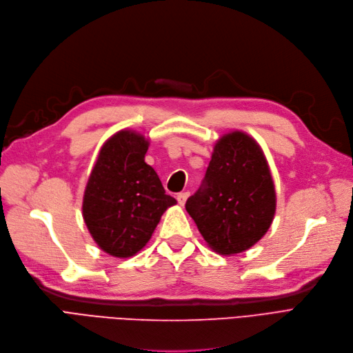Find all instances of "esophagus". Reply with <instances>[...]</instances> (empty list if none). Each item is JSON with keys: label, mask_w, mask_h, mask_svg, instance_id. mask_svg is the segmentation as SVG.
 <instances>
[{"label": "esophagus", "mask_w": 353, "mask_h": 353, "mask_svg": "<svg viewBox=\"0 0 353 353\" xmlns=\"http://www.w3.org/2000/svg\"><path fill=\"white\" fill-rule=\"evenodd\" d=\"M177 202H179V205H185L186 203V201H188V197H189V192H181V193H177Z\"/></svg>", "instance_id": "esophagus-1"}]
</instances>
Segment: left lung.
<instances>
[{
    "mask_svg": "<svg viewBox=\"0 0 353 353\" xmlns=\"http://www.w3.org/2000/svg\"><path fill=\"white\" fill-rule=\"evenodd\" d=\"M186 210L212 250L231 255L251 248L275 213L274 183L261 147L241 131L223 135Z\"/></svg>",
    "mask_w": 353,
    "mask_h": 353,
    "instance_id": "obj_1",
    "label": "left lung"
}]
</instances>
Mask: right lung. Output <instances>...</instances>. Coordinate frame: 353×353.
I'll use <instances>...</instances> for the list:
<instances>
[{
	"label": "right lung",
	"mask_w": 353,
	"mask_h": 353,
	"mask_svg": "<svg viewBox=\"0 0 353 353\" xmlns=\"http://www.w3.org/2000/svg\"><path fill=\"white\" fill-rule=\"evenodd\" d=\"M147 150L143 135L119 131L103 144L88 180L83 219L99 248L112 256L128 258L144 248L161 214L176 205L144 161Z\"/></svg>",
	"instance_id": "right-lung-1"
}]
</instances>
